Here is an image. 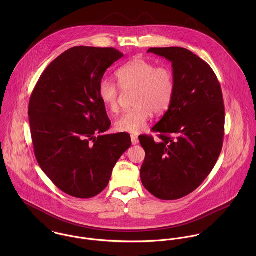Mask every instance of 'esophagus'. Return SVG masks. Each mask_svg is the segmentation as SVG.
Wrapping results in <instances>:
<instances>
[{
	"instance_id": "1",
	"label": "esophagus",
	"mask_w": 256,
	"mask_h": 256,
	"mask_svg": "<svg viewBox=\"0 0 256 256\" xmlns=\"http://www.w3.org/2000/svg\"><path fill=\"white\" fill-rule=\"evenodd\" d=\"M131 141H132V145H137L139 143V138L135 135H131Z\"/></svg>"
}]
</instances>
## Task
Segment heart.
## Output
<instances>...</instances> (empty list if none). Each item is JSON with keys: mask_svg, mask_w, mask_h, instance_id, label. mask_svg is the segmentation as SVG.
<instances>
[{"mask_svg": "<svg viewBox=\"0 0 256 256\" xmlns=\"http://www.w3.org/2000/svg\"><path fill=\"white\" fill-rule=\"evenodd\" d=\"M116 76L120 86L108 78L100 82V98L106 110L115 113L119 110L121 88L134 90L135 108L118 118L114 126L119 132L142 133L152 113L160 115L168 110L176 92L174 73L168 66H156L145 58L136 57L121 66Z\"/></svg>", "mask_w": 256, "mask_h": 256, "instance_id": "1", "label": "heart"}]
</instances>
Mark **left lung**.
Instances as JSON below:
<instances>
[{
	"mask_svg": "<svg viewBox=\"0 0 256 256\" xmlns=\"http://www.w3.org/2000/svg\"><path fill=\"white\" fill-rule=\"evenodd\" d=\"M172 64L176 92L152 128L158 139L141 135L146 152L141 180L162 200L193 192L214 168L224 135V106L218 78L200 57L182 47L150 48Z\"/></svg>",
	"mask_w": 256,
	"mask_h": 256,
	"instance_id": "left-lung-1",
	"label": "left lung"
}]
</instances>
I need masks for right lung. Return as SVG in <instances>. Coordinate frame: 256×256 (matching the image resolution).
Returning <instances> with one entry per match:
<instances>
[{
    "mask_svg": "<svg viewBox=\"0 0 256 256\" xmlns=\"http://www.w3.org/2000/svg\"><path fill=\"white\" fill-rule=\"evenodd\" d=\"M122 57L111 47H73L45 69L32 94L28 117L37 162L73 197L92 198L104 190L131 146L128 133L104 134L111 122L98 96L106 71Z\"/></svg>",
    "mask_w": 256,
    "mask_h": 256,
    "instance_id": "obj_1",
    "label": "right lung"
}]
</instances>
